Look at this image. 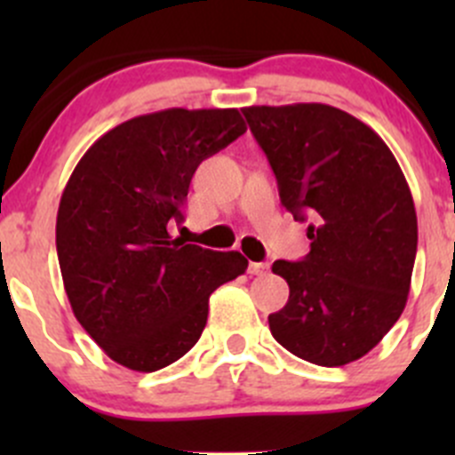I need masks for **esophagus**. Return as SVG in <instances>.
<instances>
[{"mask_svg":"<svg viewBox=\"0 0 455 455\" xmlns=\"http://www.w3.org/2000/svg\"><path fill=\"white\" fill-rule=\"evenodd\" d=\"M249 273L251 275H266L268 273V264H266V261H251L249 264Z\"/></svg>","mask_w":455,"mask_h":455,"instance_id":"esophagus-1","label":"esophagus"}]
</instances>
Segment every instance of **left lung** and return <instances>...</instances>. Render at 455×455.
<instances>
[{"mask_svg": "<svg viewBox=\"0 0 455 455\" xmlns=\"http://www.w3.org/2000/svg\"><path fill=\"white\" fill-rule=\"evenodd\" d=\"M277 178L279 200L310 220V253L277 259L291 295L268 315L277 343L339 368L365 356L401 316L419 222L396 158L371 127L323 103L244 108Z\"/></svg>", "mask_w": 455, "mask_h": 455, "instance_id": "left-lung-1", "label": "left lung"}]
</instances>
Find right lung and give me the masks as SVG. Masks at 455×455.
I'll return each mask as SVG.
<instances>
[{
  "label": "right lung",
  "mask_w": 455,
  "mask_h": 455,
  "mask_svg": "<svg viewBox=\"0 0 455 455\" xmlns=\"http://www.w3.org/2000/svg\"><path fill=\"white\" fill-rule=\"evenodd\" d=\"M246 132L237 109L130 118L72 172L57 213V255L72 313L116 363L156 371L198 343L209 297L249 259L173 240L191 178Z\"/></svg>",
  "instance_id": "1"
}]
</instances>
